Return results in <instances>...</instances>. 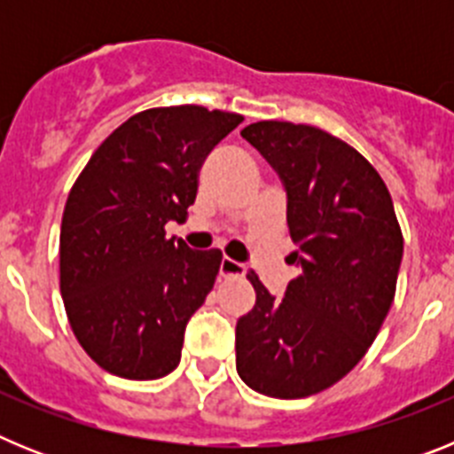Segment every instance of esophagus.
Returning a JSON list of instances; mask_svg holds the SVG:
<instances>
[{
	"label": "esophagus",
	"mask_w": 454,
	"mask_h": 454,
	"mask_svg": "<svg viewBox=\"0 0 454 454\" xmlns=\"http://www.w3.org/2000/svg\"><path fill=\"white\" fill-rule=\"evenodd\" d=\"M246 275V266L236 263L234 259H223L220 262V277H243Z\"/></svg>",
	"instance_id": "1"
}]
</instances>
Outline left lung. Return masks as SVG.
<instances>
[{"label": "left lung", "mask_w": 454, "mask_h": 454, "mask_svg": "<svg viewBox=\"0 0 454 454\" xmlns=\"http://www.w3.org/2000/svg\"><path fill=\"white\" fill-rule=\"evenodd\" d=\"M240 136L279 172L288 234L302 268L275 300L256 272L252 311L236 323V371L268 398L330 388L362 362L395 298L403 230L380 172L311 124L262 120Z\"/></svg>", "instance_id": "left-lung-1"}]
</instances>
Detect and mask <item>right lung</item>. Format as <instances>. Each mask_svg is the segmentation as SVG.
I'll return each instance as SVG.
<instances>
[{
    "label": "right lung",
    "mask_w": 454,
    "mask_h": 454,
    "mask_svg": "<svg viewBox=\"0 0 454 454\" xmlns=\"http://www.w3.org/2000/svg\"><path fill=\"white\" fill-rule=\"evenodd\" d=\"M243 122L198 104L131 115L95 150L63 208L61 295L79 346L106 372L159 380L179 366L186 323L223 252L168 239L198 195L208 152Z\"/></svg>",
    "instance_id": "1"
}]
</instances>
